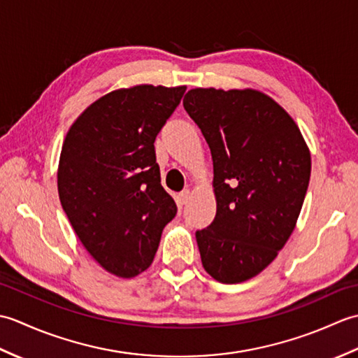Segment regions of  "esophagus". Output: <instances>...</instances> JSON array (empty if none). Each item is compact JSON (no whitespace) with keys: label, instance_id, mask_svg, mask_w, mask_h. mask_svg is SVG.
Masks as SVG:
<instances>
[{"label":"esophagus","instance_id":"obj_1","mask_svg":"<svg viewBox=\"0 0 358 358\" xmlns=\"http://www.w3.org/2000/svg\"><path fill=\"white\" fill-rule=\"evenodd\" d=\"M191 199H192V192L191 191H183L181 194H178V201L181 203V204H187L189 201H191Z\"/></svg>","mask_w":358,"mask_h":358}]
</instances>
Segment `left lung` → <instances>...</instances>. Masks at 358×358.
<instances>
[{
    "instance_id": "obj_1",
    "label": "left lung",
    "mask_w": 358,
    "mask_h": 358,
    "mask_svg": "<svg viewBox=\"0 0 358 358\" xmlns=\"http://www.w3.org/2000/svg\"><path fill=\"white\" fill-rule=\"evenodd\" d=\"M183 106L214 162L217 214L196 231L203 268L241 283L275 260L295 229L310 177V152L294 118L257 89H191Z\"/></svg>"
}]
</instances>
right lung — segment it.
<instances>
[{
	"label": "right lung",
	"instance_id": "1",
	"mask_svg": "<svg viewBox=\"0 0 358 358\" xmlns=\"http://www.w3.org/2000/svg\"><path fill=\"white\" fill-rule=\"evenodd\" d=\"M186 86L136 85L98 98L66 134L58 194L94 260L132 278L154 262L177 204L164 191L154 141Z\"/></svg>",
	"mask_w": 358,
	"mask_h": 358
}]
</instances>
